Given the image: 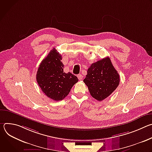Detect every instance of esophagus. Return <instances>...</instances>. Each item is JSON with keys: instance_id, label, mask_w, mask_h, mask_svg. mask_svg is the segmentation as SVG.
I'll return each instance as SVG.
<instances>
[{"instance_id": "34e87169", "label": "esophagus", "mask_w": 152, "mask_h": 152, "mask_svg": "<svg viewBox=\"0 0 152 152\" xmlns=\"http://www.w3.org/2000/svg\"><path fill=\"white\" fill-rule=\"evenodd\" d=\"M77 76V78L79 79V80H82V78H83V76L82 75H80V74L78 75Z\"/></svg>"}]
</instances>
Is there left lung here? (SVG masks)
<instances>
[{"label": "left lung", "mask_w": 152, "mask_h": 152, "mask_svg": "<svg viewBox=\"0 0 152 152\" xmlns=\"http://www.w3.org/2000/svg\"><path fill=\"white\" fill-rule=\"evenodd\" d=\"M91 96L102 101L111 95L120 83V75L109 57L93 63L83 79Z\"/></svg>", "instance_id": "1"}]
</instances>
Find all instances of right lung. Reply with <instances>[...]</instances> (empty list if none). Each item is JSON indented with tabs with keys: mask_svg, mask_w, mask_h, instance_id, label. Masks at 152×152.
Listing matches in <instances>:
<instances>
[{
	"mask_svg": "<svg viewBox=\"0 0 152 152\" xmlns=\"http://www.w3.org/2000/svg\"><path fill=\"white\" fill-rule=\"evenodd\" d=\"M62 56L53 48L39 66L36 79L42 91L55 101L64 99L77 82V77L64 72Z\"/></svg>",
	"mask_w": 152,
	"mask_h": 152,
	"instance_id": "1",
	"label": "right lung"
}]
</instances>
